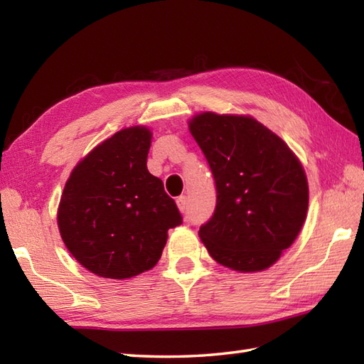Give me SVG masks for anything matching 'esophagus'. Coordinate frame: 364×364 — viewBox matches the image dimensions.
Masks as SVG:
<instances>
[{
  "label": "esophagus",
  "instance_id": "obj_1",
  "mask_svg": "<svg viewBox=\"0 0 364 364\" xmlns=\"http://www.w3.org/2000/svg\"><path fill=\"white\" fill-rule=\"evenodd\" d=\"M176 205H178V210L180 213H186V208H188V197L186 196H180L176 198Z\"/></svg>",
  "mask_w": 364,
  "mask_h": 364
}]
</instances>
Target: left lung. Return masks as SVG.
Wrapping results in <instances>:
<instances>
[{"label":"left lung","instance_id":"8db88e82","mask_svg":"<svg viewBox=\"0 0 364 364\" xmlns=\"http://www.w3.org/2000/svg\"><path fill=\"white\" fill-rule=\"evenodd\" d=\"M189 131L218 191L213 218L198 231L208 253L237 272L275 264L306 219L308 181L299 158L250 115L202 112Z\"/></svg>","mask_w":364,"mask_h":364}]
</instances>
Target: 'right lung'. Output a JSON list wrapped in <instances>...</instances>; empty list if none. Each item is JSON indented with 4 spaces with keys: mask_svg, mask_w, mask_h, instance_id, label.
<instances>
[{
    "mask_svg": "<svg viewBox=\"0 0 364 364\" xmlns=\"http://www.w3.org/2000/svg\"><path fill=\"white\" fill-rule=\"evenodd\" d=\"M151 131L120 129L72 170L58 208V227L75 259L114 280L156 266L167 231L183 222L158 176L146 168Z\"/></svg>",
    "mask_w": 364,
    "mask_h": 364,
    "instance_id": "right-lung-1",
    "label": "right lung"
}]
</instances>
